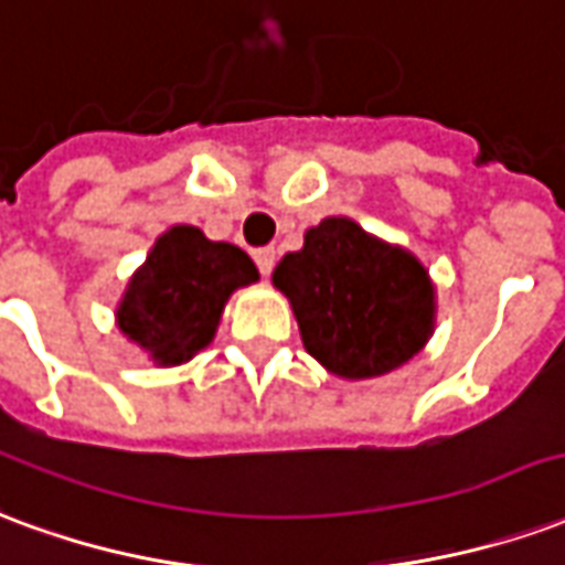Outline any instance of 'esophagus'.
Listing matches in <instances>:
<instances>
[{
  "label": "esophagus",
  "mask_w": 565,
  "mask_h": 565,
  "mask_svg": "<svg viewBox=\"0 0 565 565\" xmlns=\"http://www.w3.org/2000/svg\"><path fill=\"white\" fill-rule=\"evenodd\" d=\"M253 258L255 265H258V270L267 277V274L274 270V265H277V249H274V246H262V249H255Z\"/></svg>",
  "instance_id": "1"
}]
</instances>
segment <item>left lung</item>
<instances>
[{"label": "left lung", "mask_w": 565, "mask_h": 565, "mask_svg": "<svg viewBox=\"0 0 565 565\" xmlns=\"http://www.w3.org/2000/svg\"><path fill=\"white\" fill-rule=\"evenodd\" d=\"M274 286L295 310L303 349L333 376L391 373L434 333V282L422 262L345 216L303 234V249L279 262Z\"/></svg>", "instance_id": "left-lung-1"}]
</instances>
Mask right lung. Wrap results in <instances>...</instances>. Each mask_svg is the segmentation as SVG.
Instances as JSON below:
<instances>
[{"instance_id": "1", "label": "right lung", "mask_w": 565, "mask_h": 565, "mask_svg": "<svg viewBox=\"0 0 565 565\" xmlns=\"http://www.w3.org/2000/svg\"><path fill=\"white\" fill-rule=\"evenodd\" d=\"M258 267L234 243L207 241L195 225H174L156 241L117 307L119 331L159 367H174L210 345L225 300L253 286Z\"/></svg>"}]
</instances>
